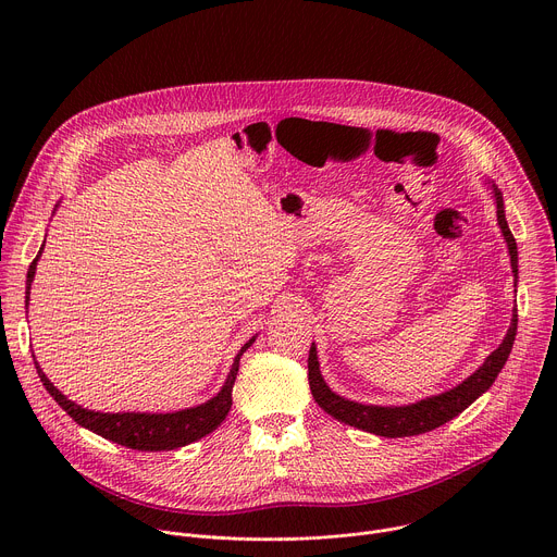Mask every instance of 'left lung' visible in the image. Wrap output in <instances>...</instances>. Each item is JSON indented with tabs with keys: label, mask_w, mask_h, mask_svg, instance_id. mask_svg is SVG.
Here are the masks:
<instances>
[{
	"label": "left lung",
	"mask_w": 557,
	"mask_h": 557,
	"mask_svg": "<svg viewBox=\"0 0 557 557\" xmlns=\"http://www.w3.org/2000/svg\"><path fill=\"white\" fill-rule=\"evenodd\" d=\"M492 187H494V198H496V209H498L496 211L498 224H500V231L505 235V243H507V249L511 256L513 277L518 282L516 237L505 218L503 194L498 191L496 185H492ZM516 331H518V308H513L511 326H509L503 344L485 359V363L479 370H475L471 376H467L462 383H458L456 387H451L443 394H436V396H428V399L410 404V406H399V408L396 406H392V408L363 406V404L348 401V399H344V396L335 394L326 385V381L320 372V361H317L314 344L310 346V352H308V385H310L314 404L346 425H352L357 430H363V432H370L376 436H385V438H404V436L425 434V432L436 430L443 423L451 421L454 417H458L462 410H467L475 399H479L483 392H487L492 387L498 372L503 370V366L509 359V352L516 342Z\"/></svg>",
	"instance_id": "obj_1"
}]
</instances>
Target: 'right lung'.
<instances>
[{"label": "right lung", "instance_id": "obj_1", "mask_svg": "<svg viewBox=\"0 0 557 557\" xmlns=\"http://www.w3.org/2000/svg\"><path fill=\"white\" fill-rule=\"evenodd\" d=\"M46 243V240H44ZM44 251V245L37 253V258L33 260L30 269H28V277H26V304H28V295H30V284L35 277V269H37V260ZM256 342L249 339L243 350L235 355L231 372L222 385V389L209 399L202 406L196 408H187L181 412H168V414H147V412H116V414H106V412H95V410H86L82 406H76L74 401H70L67 396H63L44 374V370L39 368V363L35 361L37 374L41 379V383L46 385V389L50 392L52 399L78 423L84 425L86 430L125 445L129 449H138V451H165V449H178L185 447L202 436H207L209 432H213L228 414L231 410V392H233V383L237 376V368H240V357L249 350V346Z\"/></svg>", "mask_w": 557, "mask_h": 557}]
</instances>
